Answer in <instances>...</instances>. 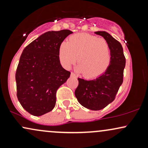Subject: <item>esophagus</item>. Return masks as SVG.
Returning a JSON list of instances; mask_svg holds the SVG:
<instances>
[{
  "instance_id": "1",
  "label": "esophagus",
  "mask_w": 148,
  "mask_h": 148,
  "mask_svg": "<svg viewBox=\"0 0 148 148\" xmlns=\"http://www.w3.org/2000/svg\"><path fill=\"white\" fill-rule=\"evenodd\" d=\"M71 76H72V77H75V76H76L75 74H74V73L72 72V73H71Z\"/></svg>"
}]
</instances>
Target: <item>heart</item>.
I'll list each match as a JSON object with an SVG mask.
<instances>
[{
	"instance_id": "b5f03b06",
	"label": "heart",
	"mask_w": 148,
	"mask_h": 148,
	"mask_svg": "<svg viewBox=\"0 0 148 148\" xmlns=\"http://www.w3.org/2000/svg\"><path fill=\"white\" fill-rule=\"evenodd\" d=\"M77 70L87 78L102 74L111 61V50L106 40L89 34H76L62 43L59 49V58L64 67L69 69L76 62Z\"/></svg>"
}]
</instances>
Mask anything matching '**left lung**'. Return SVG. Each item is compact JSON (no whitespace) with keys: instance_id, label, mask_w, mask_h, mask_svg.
Returning a JSON list of instances; mask_svg holds the SVG:
<instances>
[{"instance_id":"8db88e82","label":"left lung","mask_w":148,"mask_h":148,"mask_svg":"<svg viewBox=\"0 0 148 148\" xmlns=\"http://www.w3.org/2000/svg\"><path fill=\"white\" fill-rule=\"evenodd\" d=\"M108 42L111 50V61L106 72L96 79L85 80L79 78L75 90L78 101L85 108L99 111L115 99L123 82L126 59L121 44L105 31L95 32Z\"/></svg>"}]
</instances>
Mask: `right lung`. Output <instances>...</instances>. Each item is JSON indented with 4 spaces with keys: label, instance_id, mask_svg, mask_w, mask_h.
<instances>
[{
    "label": "right lung",
    "instance_id": "obj_1",
    "mask_svg": "<svg viewBox=\"0 0 148 148\" xmlns=\"http://www.w3.org/2000/svg\"><path fill=\"white\" fill-rule=\"evenodd\" d=\"M72 33L69 30L47 32L22 52L15 75L16 96L31 115L40 116L52 111L57 90L70 76L60 64L59 49Z\"/></svg>",
    "mask_w": 148,
    "mask_h": 148
}]
</instances>
